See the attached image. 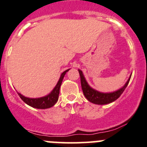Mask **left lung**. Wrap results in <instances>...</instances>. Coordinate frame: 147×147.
<instances>
[{
    "label": "left lung",
    "instance_id": "obj_1",
    "mask_svg": "<svg viewBox=\"0 0 147 147\" xmlns=\"http://www.w3.org/2000/svg\"><path fill=\"white\" fill-rule=\"evenodd\" d=\"M78 72L80 73V76L81 86H82L84 95L88 99V100L94 104H97V105H105V104L111 103V102L117 100L121 96V95L123 93L124 90L126 89L129 81H130L131 77V75L128 79L127 82L120 89L111 92H102L93 89L88 85L82 70L78 69Z\"/></svg>",
    "mask_w": 147,
    "mask_h": 147
}]
</instances>
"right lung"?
Returning a JSON list of instances; mask_svg holds the SVG:
<instances>
[{"mask_svg": "<svg viewBox=\"0 0 147 147\" xmlns=\"http://www.w3.org/2000/svg\"><path fill=\"white\" fill-rule=\"evenodd\" d=\"M70 69H68L67 70L64 71L60 75L59 80H58L56 86L54 88V89L51 91L50 93L48 95H45L44 97H41V98H27V97L21 95V93L18 92V95H19L20 98H21L24 102L27 104V105H30V106L33 107V108H38V109H46V108H49L52 107L53 105H55L58 100V98H59V89H60V86L62 85V80L65 77V74L68 72Z\"/></svg>", "mask_w": 147, "mask_h": 147, "instance_id": "right-lung-1", "label": "right lung"}]
</instances>
